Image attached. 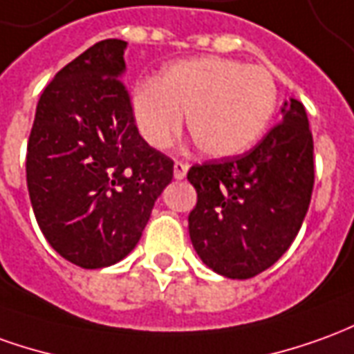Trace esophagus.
Returning <instances> with one entry per match:
<instances>
[{"instance_id":"1","label":"esophagus","mask_w":354,"mask_h":354,"mask_svg":"<svg viewBox=\"0 0 354 354\" xmlns=\"http://www.w3.org/2000/svg\"><path fill=\"white\" fill-rule=\"evenodd\" d=\"M187 169H189V167H187L185 162L176 160V162H174V178H176V180H184L185 174H187Z\"/></svg>"}]
</instances>
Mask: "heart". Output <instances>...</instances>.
Returning a JSON list of instances; mask_svg holds the SVG:
<instances>
[{
  "mask_svg": "<svg viewBox=\"0 0 354 354\" xmlns=\"http://www.w3.org/2000/svg\"><path fill=\"white\" fill-rule=\"evenodd\" d=\"M278 105V86L268 68L220 57H195L165 66L155 84L132 95L140 134L167 149L185 128L203 155L236 157L259 142Z\"/></svg>",
  "mask_w": 354,
  "mask_h": 354,
  "instance_id": "1",
  "label": "heart"
}]
</instances>
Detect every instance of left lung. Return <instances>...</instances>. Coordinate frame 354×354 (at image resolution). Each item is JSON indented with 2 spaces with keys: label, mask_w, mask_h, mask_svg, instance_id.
Instances as JSON below:
<instances>
[{
  "label": "left lung",
  "mask_w": 354,
  "mask_h": 354,
  "mask_svg": "<svg viewBox=\"0 0 354 354\" xmlns=\"http://www.w3.org/2000/svg\"><path fill=\"white\" fill-rule=\"evenodd\" d=\"M313 134L303 103L286 101L281 122L239 157L195 165L189 237L209 268L232 280L261 274L301 230L315 185Z\"/></svg>",
  "instance_id": "obj_1"
}]
</instances>
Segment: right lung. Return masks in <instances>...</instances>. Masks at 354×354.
Returning <instances> with one entry per match:
<instances>
[{"label": "right lung", "instance_id": "1", "mask_svg": "<svg viewBox=\"0 0 354 354\" xmlns=\"http://www.w3.org/2000/svg\"><path fill=\"white\" fill-rule=\"evenodd\" d=\"M122 39H103L63 66L36 107L26 184L49 245L80 268L130 253L172 182L174 162L136 128L120 78Z\"/></svg>", "mask_w": 354, "mask_h": 354}]
</instances>
